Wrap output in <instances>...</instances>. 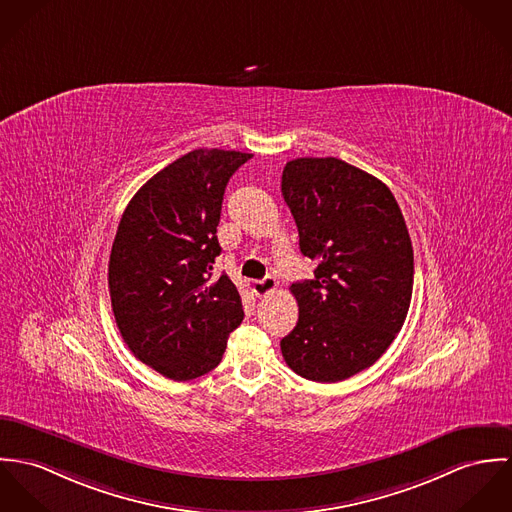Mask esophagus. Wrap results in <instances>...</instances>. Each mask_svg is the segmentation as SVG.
<instances>
[{
  "label": "esophagus",
  "instance_id": "obj_1",
  "mask_svg": "<svg viewBox=\"0 0 512 512\" xmlns=\"http://www.w3.org/2000/svg\"><path fill=\"white\" fill-rule=\"evenodd\" d=\"M277 279H273V277H265V279H261V281H255L253 283V292L257 294V296H269L271 292H275L277 290Z\"/></svg>",
  "mask_w": 512,
  "mask_h": 512
}]
</instances>
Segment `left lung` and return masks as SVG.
Wrapping results in <instances>:
<instances>
[{"label":"left lung","instance_id":"obj_1","mask_svg":"<svg viewBox=\"0 0 512 512\" xmlns=\"http://www.w3.org/2000/svg\"><path fill=\"white\" fill-rule=\"evenodd\" d=\"M314 279L290 286L298 322L281 340L286 365L316 383L371 367L397 338L414 281L410 235L393 192L336 157L286 163L281 180Z\"/></svg>","mask_w":512,"mask_h":512}]
</instances>
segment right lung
I'll use <instances>...</instances> for the list:
<instances>
[{
  "label": "right lung",
  "instance_id": "obj_1",
  "mask_svg": "<svg viewBox=\"0 0 512 512\" xmlns=\"http://www.w3.org/2000/svg\"><path fill=\"white\" fill-rule=\"evenodd\" d=\"M253 155L196 149L147 180L117 226L108 284L131 353L172 381L206 375L243 320L228 275L212 283L231 174Z\"/></svg>",
  "mask_w": 512,
  "mask_h": 512
}]
</instances>
